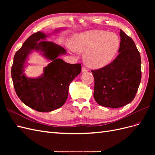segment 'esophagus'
<instances>
[{"label": "esophagus", "instance_id": "1", "mask_svg": "<svg viewBox=\"0 0 155 155\" xmlns=\"http://www.w3.org/2000/svg\"><path fill=\"white\" fill-rule=\"evenodd\" d=\"M87 71H88V70H87L86 68L82 67V68H81V72H82L83 73L86 72H87Z\"/></svg>", "mask_w": 155, "mask_h": 155}]
</instances>
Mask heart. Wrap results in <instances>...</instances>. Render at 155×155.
Returning <instances> with one entry per match:
<instances>
[{"label": "heart", "instance_id": "1", "mask_svg": "<svg viewBox=\"0 0 155 155\" xmlns=\"http://www.w3.org/2000/svg\"><path fill=\"white\" fill-rule=\"evenodd\" d=\"M70 52H84V60L88 66L101 68L110 64L118 54L120 46L119 37L114 33L92 30L79 33L72 37Z\"/></svg>", "mask_w": 155, "mask_h": 155}]
</instances>
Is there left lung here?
I'll return each mask as SVG.
<instances>
[{
  "instance_id": "1",
  "label": "left lung",
  "mask_w": 155,
  "mask_h": 155,
  "mask_svg": "<svg viewBox=\"0 0 155 155\" xmlns=\"http://www.w3.org/2000/svg\"><path fill=\"white\" fill-rule=\"evenodd\" d=\"M118 55L109 64L91 70L94 98L98 104L119 108L132 101L142 78L141 58L133 40L120 30Z\"/></svg>"
}]
</instances>
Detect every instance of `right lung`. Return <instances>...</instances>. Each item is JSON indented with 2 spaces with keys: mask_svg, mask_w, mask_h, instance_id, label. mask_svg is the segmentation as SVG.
<instances>
[{
  "mask_svg": "<svg viewBox=\"0 0 155 155\" xmlns=\"http://www.w3.org/2000/svg\"><path fill=\"white\" fill-rule=\"evenodd\" d=\"M65 28L54 30V34ZM50 34L37 31L32 34L14 55L12 78L17 95L24 104L39 112H50L62 107L66 101L69 85L81 71V64H70L59 57L67 54L62 46L46 41ZM34 51L50 61L44 73L37 78L25 76L29 55Z\"/></svg>",
  "mask_w": 155,
  "mask_h": 155,
  "instance_id": "add662e5",
  "label": "right lung"
}]
</instances>
